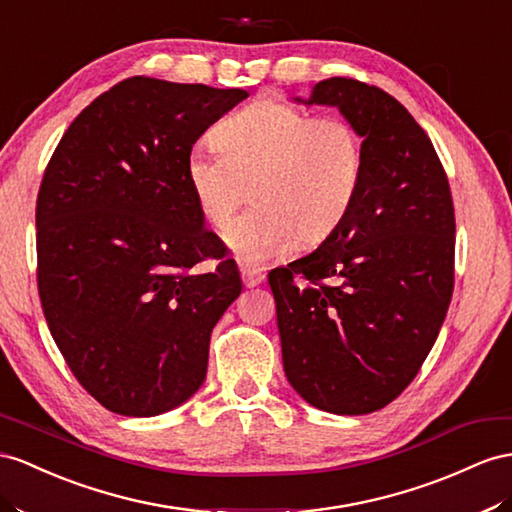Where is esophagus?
<instances>
[{
	"instance_id": "obj_1",
	"label": "esophagus",
	"mask_w": 512,
	"mask_h": 512,
	"mask_svg": "<svg viewBox=\"0 0 512 512\" xmlns=\"http://www.w3.org/2000/svg\"><path fill=\"white\" fill-rule=\"evenodd\" d=\"M264 279H266V274L261 272V270H257V268H244L242 270V283L246 287H257Z\"/></svg>"
}]
</instances>
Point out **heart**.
<instances>
[{"mask_svg":"<svg viewBox=\"0 0 512 512\" xmlns=\"http://www.w3.org/2000/svg\"><path fill=\"white\" fill-rule=\"evenodd\" d=\"M214 147H194L186 179L196 207L222 231L251 186L255 207L225 240L248 264L316 244L342 225L363 177V138L344 116H311L281 99H259L214 129Z\"/></svg>","mask_w":512,"mask_h":512,"instance_id":"1","label":"heart"}]
</instances>
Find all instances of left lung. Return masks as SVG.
<instances>
[{
	"label": "left lung",
	"instance_id": "8db88e82",
	"mask_svg": "<svg viewBox=\"0 0 512 512\" xmlns=\"http://www.w3.org/2000/svg\"><path fill=\"white\" fill-rule=\"evenodd\" d=\"M363 138L350 214L320 248L268 274L287 381L337 415L383 409L435 346L454 292L448 175L398 99L350 77L313 86Z\"/></svg>",
	"mask_w": 512,
	"mask_h": 512
}]
</instances>
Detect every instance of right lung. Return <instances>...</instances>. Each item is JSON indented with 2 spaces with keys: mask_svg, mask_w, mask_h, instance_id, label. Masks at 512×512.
Segmentation results:
<instances>
[{
  "mask_svg": "<svg viewBox=\"0 0 512 512\" xmlns=\"http://www.w3.org/2000/svg\"><path fill=\"white\" fill-rule=\"evenodd\" d=\"M240 88L127 77L64 131L36 199V281L51 337L108 411L151 417L205 381L209 339L242 292L203 227L186 157ZM217 268L201 273L198 264Z\"/></svg>",
  "mask_w": 512,
  "mask_h": 512,
  "instance_id": "right-lung-1",
  "label": "right lung"
}]
</instances>
